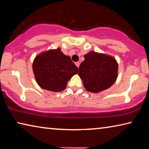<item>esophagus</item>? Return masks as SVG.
<instances>
[{"label":"esophagus","instance_id":"esophagus-1","mask_svg":"<svg viewBox=\"0 0 149 149\" xmlns=\"http://www.w3.org/2000/svg\"><path fill=\"white\" fill-rule=\"evenodd\" d=\"M75 64L76 65V66H77V68H79V65H80V64H79V62H75Z\"/></svg>","mask_w":149,"mask_h":149}]
</instances>
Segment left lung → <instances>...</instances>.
<instances>
[{"instance_id":"obj_1","label":"left lung","mask_w":149,"mask_h":149,"mask_svg":"<svg viewBox=\"0 0 149 149\" xmlns=\"http://www.w3.org/2000/svg\"><path fill=\"white\" fill-rule=\"evenodd\" d=\"M78 75L87 91L97 93L110 88L118 77V64L110 55L90 51L84 55Z\"/></svg>"}]
</instances>
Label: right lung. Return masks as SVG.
I'll return each instance as SVG.
<instances>
[{
  "label": "right lung",
  "mask_w": 149,
  "mask_h": 149,
  "mask_svg": "<svg viewBox=\"0 0 149 149\" xmlns=\"http://www.w3.org/2000/svg\"><path fill=\"white\" fill-rule=\"evenodd\" d=\"M32 68L39 86L53 92L64 90L68 81L78 72V68L60 48L37 55Z\"/></svg>",
  "instance_id": "right-lung-1"
}]
</instances>
